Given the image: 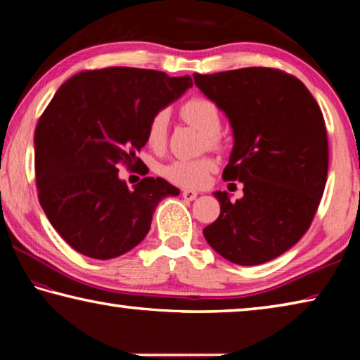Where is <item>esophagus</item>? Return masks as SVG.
Returning a JSON list of instances; mask_svg holds the SVG:
<instances>
[{"mask_svg": "<svg viewBox=\"0 0 360 360\" xmlns=\"http://www.w3.org/2000/svg\"><path fill=\"white\" fill-rule=\"evenodd\" d=\"M182 197H184V200H187V202H192V200H195L197 198V195H198V192L197 191H182Z\"/></svg>", "mask_w": 360, "mask_h": 360, "instance_id": "34e87169", "label": "esophagus"}]
</instances>
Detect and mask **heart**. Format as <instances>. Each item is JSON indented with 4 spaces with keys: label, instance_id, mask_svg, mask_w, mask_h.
Masks as SVG:
<instances>
[{
    "label": "heart",
    "instance_id": "b5f03b06",
    "mask_svg": "<svg viewBox=\"0 0 360 360\" xmlns=\"http://www.w3.org/2000/svg\"><path fill=\"white\" fill-rule=\"evenodd\" d=\"M179 114L184 122L200 130L205 135V146L210 149H221L222 138L219 135L222 127L221 111L214 101L206 96H193L186 103H182ZM168 125L169 115L165 109H160L152 115L148 129H146V139L154 150L165 149L168 143ZM216 168V163L210 157L193 158V160H174L163 168V176L181 187H202L208 174Z\"/></svg>",
    "mask_w": 360,
    "mask_h": 360
}]
</instances>
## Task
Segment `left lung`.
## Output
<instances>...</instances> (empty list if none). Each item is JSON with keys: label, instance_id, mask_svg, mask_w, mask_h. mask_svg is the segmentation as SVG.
<instances>
[{"label": "left lung", "instance_id": "left-lung-1", "mask_svg": "<svg viewBox=\"0 0 360 360\" xmlns=\"http://www.w3.org/2000/svg\"><path fill=\"white\" fill-rule=\"evenodd\" d=\"M193 79L233 130L222 178L245 186L236 202L214 192L221 214L203 235L233 264H265L294 246L318 211L328 169L324 115L304 84L281 70L251 66Z\"/></svg>", "mask_w": 360, "mask_h": 360}]
</instances>
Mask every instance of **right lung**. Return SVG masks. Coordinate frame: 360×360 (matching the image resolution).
<instances>
[{
  "instance_id": "right-lung-1",
  "label": "right lung",
  "mask_w": 360,
  "mask_h": 360,
  "mask_svg": "<svg viewBox=\"0 0 360 360\" xmlns=\"http://www.w3.org/2000/svg\"><path fill=\"white\" fill-rule=\"evenodd\" d=\"M188 87L191 76L112 66L77 72L53 95L34 130L36 186L52 227L77 252L100 260L129 252L158 202L179 195L162 178L130 191L119 167L141 165L150 117Z\"/></svg>"
}]
</instances>
